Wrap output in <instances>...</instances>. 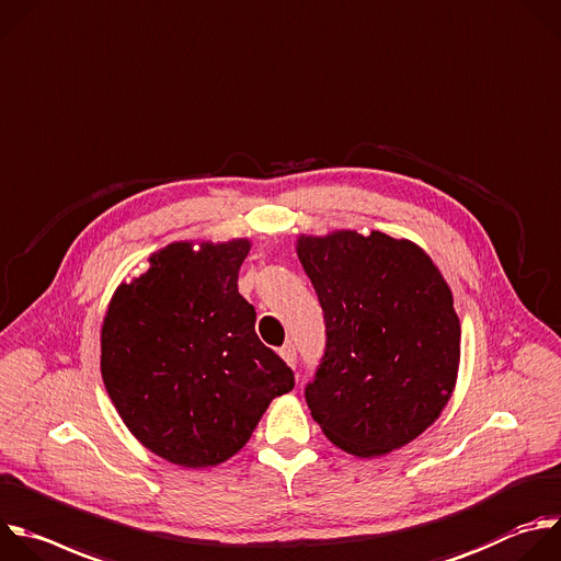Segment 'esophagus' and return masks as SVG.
<instances>
[{
    "label": "esophagus",
    "mask_w": 561,
    "mask_h": 561,
    "mask_svg": "<svg viewBox=\"0 0 561 561\" xmlns=\"http://www.w3.org/2000/svg\"><path fill=\"white\" fill-rule=\"evenodd\" d=\"M278 354H280V358H283L289 367H296V347H294L291 343H287Z\"/></svg>",
    "instance_id": "esophagus-1"
}]
</instances>
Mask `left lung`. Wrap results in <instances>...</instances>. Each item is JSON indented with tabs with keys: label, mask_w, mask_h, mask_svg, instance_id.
Wrapping results in <instances>:
<instances>
[{
	"label": "left lung",
	"mask_w": 561,
	"mask_h": 561,
	"mask_svg": "<svg viewBox=\"0 0 561 561\" xmlns=\"http://www.w3.org/2000/svg\"><path fill=\"white\" fill-rule=\"evenodd\" d=\"M296 254L324 311L327 350L305 389L322 433L380 458L424 433L451 400L460 318L431 256L378 230L300 234Z\"/></svg>",
	"instance_id": "1"
}]
</instances>
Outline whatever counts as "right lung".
<instances>
[{
  "label": "right lung",
  "mask_w": 561,
  "mask_h": 561,
  "mask_svg": "<svg viewBox=\"0 0 561 561\" xmlns=\"http://www.w3.org/2000/svg\"><path fill=\"white\" fill-rule=\"evenodd\" d=\"M250 239L174 241L112 294L101 324V378L128 431L154 456L205 469L228 462L291 369L254 331L239 294Z\"/></svg>",
  "instance_id": "obj_1"
}]
</instances>
